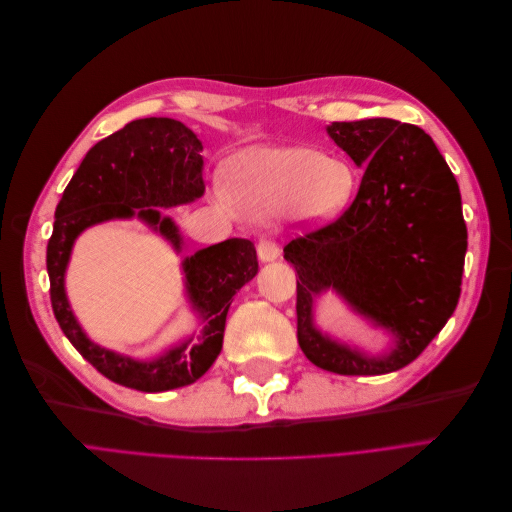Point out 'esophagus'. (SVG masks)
Returning <instances> with one entry per match:
<instances>
[{
    "mask_svg": "<svg viewBox=\"0 0 512 512\" xmlns=\"http://www.w3.org/2000/svg\"><path fill=\"white\" fill-rule=\"evenodd\" d=\"M277 256H280V245H277L273 239H269V237H262L260 241H258V258L262 260V262H271V260H275Z\"/></svg>",
    "mask_w": 512,
    "mask_h": 512,
    "instance_id": "esophagus-1",
    "label": "esophagus"
}]
</instances>
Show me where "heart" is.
Instances as JSON below:
<instances>
[{"label":"heart","mask_w":512,"mask_h":512,"mask_svg":"<svg viewBox=\"0 0 512 512\" xmlns=\"http://www.w3.org/2000/svg\"><path fill=\"white\" fill-rule=\"evenodd\" d=\"M352 192L348 164L309 147H271L247 156L222 194L250 218L290 207L301 218L322 220L342 207Z\"/></svg>","instance_id":"heart-1"}]
</instances>
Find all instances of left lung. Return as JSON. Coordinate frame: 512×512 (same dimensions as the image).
Returning a JSON list of instances; mask_svg holds the SVG:
<instances>
[{"mask_svg": "<svg viewBox=\"0 0 512 512\" xmlns=\"http://www.w3.org/2000/svg\"><path fill=\"white\" fill-rule=\"evenodd\" d=\"M329 136L365 168L337 220L284 247L299 275V346L333 374H389L412 363L457 307L468 250L459 185L431 136L412 123L333 121ZM327 287L396 335L391 355L367 360L313 329V297Z\"/></svg>", "mask_w": 512, "mask_h": 512, "instance_id": "left-lung-1", "label": "left lung"}]
</instances>
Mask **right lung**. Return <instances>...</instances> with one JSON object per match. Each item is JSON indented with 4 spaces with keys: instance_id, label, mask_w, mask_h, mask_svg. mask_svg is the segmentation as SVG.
Returning <instances> with one entry per match:
<instances>
[{
    "instance_id": "right-lung-1",
    "label": "right lung",
    "mask_w": 512,
    "mask_h": 512,
    "mask_svg": "<svg viewBox=\"0 0 512 512\" xmlns=\"http://www.w3.org/2000/svg\"><path fill=\"white\" fill-rule=\"evenodd\" d=\"M200 151L203 145L181 121L166 117L130 121L87 151L55 211L53 235L46 245L53 314L83 359L128 389L160 393L192 384L205 374L222 350L232 297L258 273L256 247L247 239H226L185 258V288L205 322L203 335L196 344L188 339L160 359L134 361L89 342L72 316L64 290L72 243L87 226L138 215L179 250V230L158 207L192 203L203 196Z\"/></svg>"
}]
</instances>
